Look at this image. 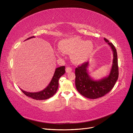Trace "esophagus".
<instances>
[{
  "label": "esophagus",
  "instance_id": "obj_1",
  "mask_svg": "<svg viewBox=\"0 0 133 133\" xmlns=\"http://www.w3.org/2000/svg\"><path fill=\"white\" fill-rule=\"evenodd\" d=\"M72 68L70 66H68L65 69V71H66V73H69V72H71L72 71Z\"/></svg>",
  "mask_w": 133,
  "mask_h": 133
}]
</instances>
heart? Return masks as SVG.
Returning a JSON list of instances; mask_svg holds the SVG:
<instances>
[{"label": "heart", "mask_w": 133, "mask_h": 133, "mask_svg": "<svg viewBox=\"0 0 133 133\" xmlns=\"http://www.w3.org/2000/svg\"><path fill=\"white\" fill-rule=\"evenodd\" d=\"M58 46L63 53H72V59L77 63L85 62L94 51V44L92 42L85 41L78 37L63 40L59 43ZM56 54L60 56L59 52H56Z\"/></svg>", "instance_id": "1"}]
</instances>
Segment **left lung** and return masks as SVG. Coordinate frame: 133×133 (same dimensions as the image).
I'll list each match as a JSON object with an SVG mask.
<instances>
[{"mask_svg":"<svg viewBox=\"0 0 133 133\" xmlns=\"http://www.w3.org/2000/svg\"><path fill=\"white\" fill-rule=\"evenodd\" d=\"M104 40L112 49L113 59L111 72L108 76L99 80H95L89 75L87 70L89 62L82 63L75 69V86L78 92L84 97L96 99L104 96L111 91L118 78L119 70L116 49L106 38Z\"/></svg>","mask_w":133,"mask_h":133,"instance_id":"8db88e82","label":"left lung"}]
</instances>
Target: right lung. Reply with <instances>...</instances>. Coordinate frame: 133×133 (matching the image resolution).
<instances>
[{
  "label": "right lung",
  "mask_w": 133,
  "mask_h": 133,
  "mask_svg": "<svg viewBox=\"0 0 133 133\" xmlns=\"http://www.w3.org/2000/svg\"><path fill=\"white\" fill-rule=\"evenodd\" d=\"M34 37L35 36H32V37H29L26 39H29ZM65 66H62L56 68L51 81L50 82L49 84L48 85L47 88H45L42 91L37 92H29L22 89H21V90L26 96L34 99L44 100L51 98L57 92L59 86V79L63 74H65Z\"/></svg>",
  "instance_id": "add662e5"
}]
</instances>
